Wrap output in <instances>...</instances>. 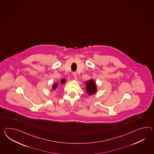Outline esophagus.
I'll list each match as a JSON object with an SVG mask.
<instances>
[{"instance_id":"1","label":"esophagus","mask_w":154,"mask_h":154,"mask_svg":"<svg viewBox=\"0 0 154 154\" xmlns=\"http://www.w3.org/2000/svg\"><path fill=\"white\" fill-rule=\"evenodd\" d=\"M73 77H74L75 79H77V74L76 72H73Z\"/></svg>"}]
</instances>
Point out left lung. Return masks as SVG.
Returning a JSON list of instances; mask_svg holds the SVG:
<instances>
[{"mask_svg":"<svg viewBox=\"0 0 154 154\" xmlns=\"http://www.w3.org/2000/svg\"><path fill=\"white\" fill-rule=\"evenodd\" d=\"M85 87H86V91L87 94L89 96L93 95L96 94L97 91V88L96 82L93 79H90L88 81H86L85 82Z\"/></svg>","mask_w":154,"mask_h":154,"instance_id":"1","label":"left lung"}]
</instances>
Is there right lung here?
<instances>
[{"label": "right lung", "instance_id": "right-lung-1", "mask_svg": "<svg viewBox=\"0 0 154 154\" xmlns=\"http://www.w3.org/2000/svg\"><path fill=\"white\" fill-rule=\"evenodd\" d=\"M66 79H62L60 80V83H61L62 84H64V83H66ZM58 82H56L54 83L53 85L52 86L51 89H52V90H55L56 88H58Z\"/></svg>", "mask_w": 154, "mask_h": 154}]
</instances>
